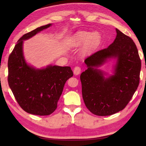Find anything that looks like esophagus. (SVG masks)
I'll return each instance as SVG.
<instances>
[{"mask_svg":"<svg viewBox=\"0 0 146 146\" xmlns=\"http://www.w3.org/2000/svg\"><path fill=\"white\" fill-rule=\"evenodd\" d=\"M81 72V68H80L79 66H76L74 68L73 70V73L75 75H78Z\"/></svg>","mask_w":146,"mask_h":146,"instance_id":"esophagus-1","label":"esophagus"}]
</instances>
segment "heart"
I'll return each mask as SVG.
<instances>
[{"label": "heart", "mask_w": 146, "mask_h": 146, "mask_svg": "<svg viewBox=\"0 0 146 146\" xmlns=\"http://www.w3.org/2000/svg\"><path fill=\"white\" fill-rule=\"evenodd\" d=\"M100 40L101 36L98 32L90 33L86 31H80L77 33L74 37L73 46L78 47L85 43L83 48V52H87L97 48Z\"/></svg>", "instance_id": "heart-1"}]
</instances>
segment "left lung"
<instances>
[{
  "instance_id": "8db88e82",
  "label": "left lung",
  "mask_w": 146,
  "mask_h": 146,
  "mask_svg": "<svg viewBox=\"0 0 146 146\" xmlns=\"http://www.w3.org/2000/svg\"><path fill=\"white\" fill-rule=\"evenodd\" d=\"M115 30L116 38L108 48L85 59L87 70L80 75L83 101L96 115H110L123 110L139 86L141 61L137 48L130 37ZM111 58L116 62L110 76L98 68Z\"/></svg>"
}]
</instances>
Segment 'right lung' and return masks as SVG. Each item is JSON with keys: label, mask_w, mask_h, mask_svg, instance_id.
<instances>
[{"label": "right lung", "mask_w": 146, "mask_h": 146, "mask_svg": "<svg viewBox=\"0 0 146 146\" xmlns=\"http://www.w3.org/2000/svg\"><path fill=\"white\" fill-rule=\"evenodd\" d=\"M51 26H42L23 35L8 60V83L15 98L24 111L37 115H48L56 109L65 83L73 75L70 66L48 65L39 69L24 58V41Z\"/></svg>", "instance_id": "1"}]
</instances>
